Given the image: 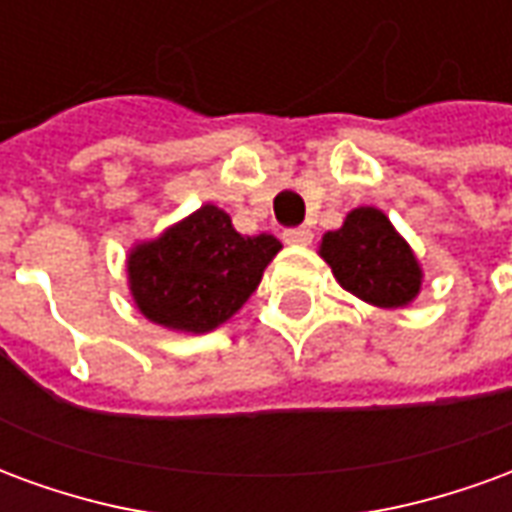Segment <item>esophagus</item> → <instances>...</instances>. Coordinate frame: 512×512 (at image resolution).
Returning <instances> with one entry per match:
<instances>
[{
	"label": "esophagus",
	"mask_w": 512,
	"mask_h": 512,
	"mask_svg": "<svg viewBox=\"0 0 512 512\" xmlns=\"http://www.w3.org/2000/svg\"><path fill=\"white\" fill-rule=\"evenodd\" d=\"M282 238H285V244L307 246V244H312V230L310 227H293V230H285V233H282Z\"/></svg>",
	"instance_id": "esophagus-1"
}]
</instances>
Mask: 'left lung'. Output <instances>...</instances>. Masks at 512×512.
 <instances>
[{
  "label": "left lung",
  "instance_id": "obj_1",
  "mask_svg": "<svg viewBox=\"0 0 512 512\" xmlns=\"http://www.w3.org/2000/svg\"><path fill=\"white\" fill-rule=\"evenodd\" d=\"M321 257L356 299L395 310L417 299L422 268L384 211L354 208L340 230L323 235Z\"/></svg>",
  "mask_w": 512,
  "mask_h": 512
}]
</instances>
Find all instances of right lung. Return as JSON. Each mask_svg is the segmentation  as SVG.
<instances>
[{"instance_id": "obj_1", "label": "right lung", "mask_w": 512, "mask_h": 512, "mask_svg": "<svg viewBox=\"0 0 512 512\" xmlns=\"http://www.w3.org/2000/svg\"><path fill=\"white\" fill-rule=\"evenodd\" d=\"M279 249L274 235H241L208 202L131 249L128 288L147 321L175 332H213L244 307Z\"/></svg>"}]
</instances>
